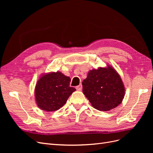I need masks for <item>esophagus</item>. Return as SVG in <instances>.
Returning a JSON list of instances; mask_svg holds the SVG:
<instances>
[{"instance_id":"esophagus-1","label":"esophagus","mask_w":153,"mask_h":153,"mask_svg":"<svg viewBox=\"0 0 153 153\" xmlns=\"http://www.w3.org/2000/svg\"><path fill=\"white\" fill-rule=\"evenodd\" d=\"M76 89L77 91H81L82 89V84H80L79 85H78L76 87Z\"/></svg>"}]
</instances>
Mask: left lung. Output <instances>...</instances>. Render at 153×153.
Returning <instances> with one entry per match:
<instances>
[{
  "instance_id": "1",
  "label": "left lung",
  "mask_w": 153,
  "mask_h": 153,
  "mask_svg": "<svg viewBox=\"0 0 153 153\" xmlns=\"http://www.w3.org/2000/svg\"><path fill=\"white\" fill-rule=\"evenodd\" d=\"M83 93L92 106L100 111H108L121 104L124 86L117 72L112 67L92 69L83 80Z\"/></svg>"
}]
</instances>
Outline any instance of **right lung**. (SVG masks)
Instances as JSON below:
<instances>
[{
    "label": "right lung",
    "mask_w": 153,
    "mask_h": 153,
    "mask_svg": "<svg viewBox=\"0 0 153 153\" xmlns=\"http://www.w3.org/2000/svg\"><path fill=\"white\" fill-rule=\"evenodd\" d=\"M71 79L61 72H52L41 76L36 84L37 105L43 110L55 111L66 103L76 89L69 86Z\"/></svg>",
    "instance_id": "1"
}]
</instances>
